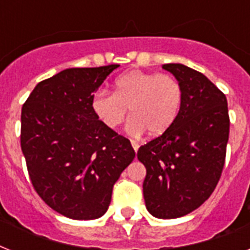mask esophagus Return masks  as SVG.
I'll return each instance as SVG.
<instances>
[{
	"label": "esophagus",
	"mask_w": 250,
	"mask_h": 250,
	"mask_svg": "<svg viewBox=\"0 0 250 250\" xmlns=\"http://www.w3.org/2000/svg\"><path fill=\"white\" fill-rule=\"evenodd\" d=\"M131 144H132L133 150H135V152H137V150H139V146H140V145L137 144V143L135 140H131Z\"/></svg>",
	"instance_id": "obj_1"
}]
</instances>
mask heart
Segmentation results:
<instances>
[{
	"label": "heart",
	"mask_w": 250,
	"mask_h": 250,
	"mask_svg": "<svg viewBox=\"0 0 250 250\" xmlns=\"http://www.w3.org/2000/svg\"><path fill=\"white\" fill-rule=\"evenodd\" d=\"M182 85L175 76L157 72L129 71L115 80L114 92L98 90L92 110L102 125L117 129L131 114L127 129L132 135L148 131L160 136L174 125L180 111Z\"/></svg>",
	"instance_id": "heart-1"
}]
</instances>
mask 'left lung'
<instances>
[{"label":"left lung","instance_id":"8db88e82","mask_svg":"<svg viewBox=\"0 0 250 250\" xmlns=\"http://www.w3.org/2000/svg\"><path fill=\"white\" fill-rule=\"evenodd\" d=\"M162 68L183 89L180 111L161 136L141 145L146 209L161 219L187 215L210 197L225 166L229 133L227 98L204 74L180 63Z\"/></svg>","mask_w":250,"mask_h":250}]
</instances>
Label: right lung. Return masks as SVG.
<instances>
[{
	"mask_svg": "<svg viewBox=\"0 0 250 250\" xmlns=\"http://www.w3.org/2000/svg\"><path fill=\"white\" fill-rule=\"evenodd\" d=\"M119 64L67 68L35 86L21 107V146L37 194L71 219L106 213L135 158L128 139L98 121L92 97Z\"/></svg>",
	"mask_w": 250,
	"mask_h": 250,
	"instance_id": "obj_1",
	"label": "right lung"
}]
</instances>
